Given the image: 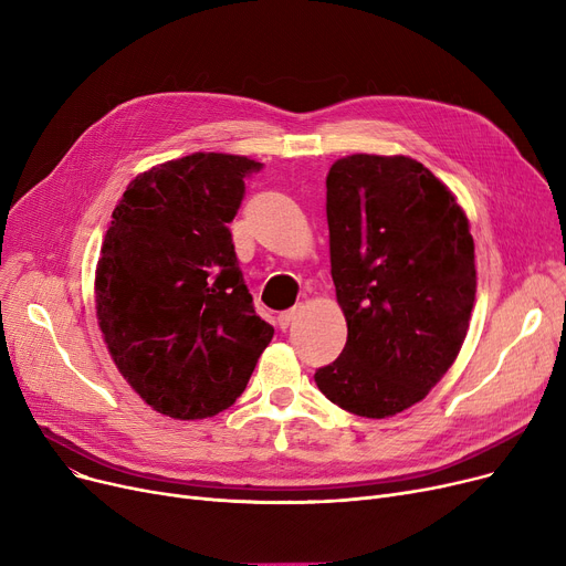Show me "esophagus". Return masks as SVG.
<instances>
[{
  "mask_svg": "<svg viewBox=\"0 0 566 566\" xmlns=\"http://www.w3.org/2000/svg\"><path fill=\"white\" fill-rule=\"evenodd\" d=\"M293 318H295V307H293V310H289V312H282V314L277 316V325H280L282 331H286Z\"/></svg>",
  "mask_w": 566,
  "mask_h": 566,
  "instance_id": "34e87169",
  "label": "esophagus"
}]
</instances>
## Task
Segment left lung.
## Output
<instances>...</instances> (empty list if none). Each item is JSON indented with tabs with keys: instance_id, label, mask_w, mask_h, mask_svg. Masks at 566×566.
Here are the masks:
<instances>
[{
	"instance_id": "1",
	"label": "left lung",
	"mask_w": 566,
	"mask_h": 566,
	"mask_svg": "<svg viewBox=\"0 0 566 566\" xmlns=\"http://www.w3.org/2000/svg\"><path fill=\"white\" fill-rule=\"evenodd\" d=\"M325 188L348 337L314 380L353 415L392 418L429 395L468 335L478 291L470 222L452 190L408 156L339 158Z\"/></svg>"
}]
</instances>
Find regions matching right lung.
I'll return each mask as SVG.
<instances>
[{
    "instance_id": "1",
    "label": "right lung",
    "mask_w": 566,
    "mask_h": 566,
    "mask_svg": "<svg viewBox=\"0 0 566 566\" xmlns=\"http://www.w3.org/2000/svg\"><path fill=\"white\" fill-rule=\"evenodd\" d=\"M256 169L248 156L197 151L137 174L112 211L98 328L130 388L167 418L229 408L275 335L254 312L229 231Z\"/></svg>"
}]
</instances>
